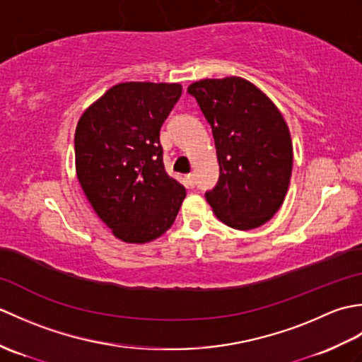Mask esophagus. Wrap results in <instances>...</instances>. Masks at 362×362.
<instances>
[{
	"instance_id": "esophagus-1",
	"label": "esophagus",
	"mask_w": 362,
	"mask_h": 362,
	"mask_svg": "<svg viewBox=\"0 0 362 362\" xmlns=\"http://www.w3.org/2000/svg\"><path fill=\"white\" fill-rule=\"evenodd\" d=\"M187 182H188V185L193 188L194 185H196V179H194V174H188L187 175Z\"/></svg>"
}]
</instances>
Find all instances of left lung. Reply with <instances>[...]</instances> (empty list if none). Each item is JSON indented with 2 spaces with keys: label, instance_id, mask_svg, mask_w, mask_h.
Wrapping results in <instances>:
<instances>
[{
  "label": "left lung",
  "instance_id": "1",
  "mask_svg": "<svg viewBox=\"0 0 362 362\" xmlns=\"http://www.w3.org/2000/svg\"><path fill=\"white\" fill-rule=\"evenodd\" d=\"M211 127L219 179L206 202L219 221L236 230L263 226L279 211L292 173L286 121L263 91L243 78L191 83Z\"/></svg>",
  "mask_w": 362,
  "mask_h": 362
}]
</instances>
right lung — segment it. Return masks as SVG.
Instances as JSON below:
<instances>
[{"label": "right lung", "instance_id": "obj_1", "mask_svg": "<svg viewBox=\"0 0 362 362\" xmlns=\"http://www.w3.org/2000/svg\"><path fill=\"white\" fill-rule=\"evenodd\" d=\"M182 95L180 83L124 82L81 117L76 173L88 202L124 243H148L173 226L185 187L163 165L160 129Z\"/></svg>", "mask_w": 362, "mask_h": 362}]
</instances>
